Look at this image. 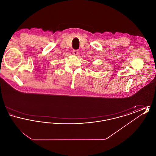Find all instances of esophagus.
I'll return each instance as SVG.
<instances>
[{
  "instance_id": "esophagus-1",
  "label": "esophagus",
  "mask_w": 156,
  "mask_h": 156,
  "mask_svg": "<svg viewBox=\"0 0 156 156\" xmlns=\"http://www.w3.org/2000/svg\"><path fill=\"white\" fill-rule=\"evenodd\" d=\"M73 55L76 56V55H78V50H74V51H73Z\"/></svg>"
}]
</instances>
